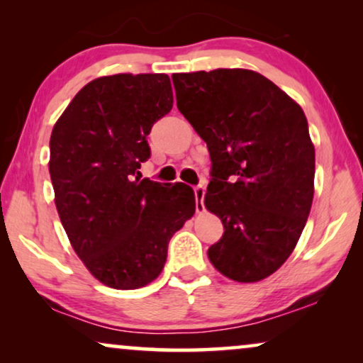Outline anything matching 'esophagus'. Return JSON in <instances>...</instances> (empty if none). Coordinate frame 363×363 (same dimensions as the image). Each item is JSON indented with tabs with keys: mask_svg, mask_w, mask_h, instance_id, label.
I'll return each mask as SVG.
<instances>
[{
	"mask_svg": "<svg viewBox=\"0 0 363 363\" xmlns=\"http://www.w3.org/2000/svg\"><path fill=\"white\" fill-rule=\"evenodd\" d=\"M193 191H195V200H196V211L201 213L205 210V206H203V201H205V186L203 185H196L193 186Z\"/></svg>",
	"mask_w": 363,
	"mask_h": 363,
	"instance_id": "34e87169",
	"label": "esophagus"
}]
</instances>
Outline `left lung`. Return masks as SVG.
<instances>
[{"label": "left lung", "instance_id": "1", "mask_svg": "<svg viewBox=\"0 0 363 363\" xmlns=\"http://www.w3.org/2000/svg\"><path fill=\"white\" fill-rule=\"evenodd\" d=\"M172 81L178 111L211 158L205 205L225 233L208 257L233 281L264 279L294 251L314 198L304 111L247 69L173 74Z\"/></svg>", "mask_w": 363, "mask_h": 363}]
</instances>
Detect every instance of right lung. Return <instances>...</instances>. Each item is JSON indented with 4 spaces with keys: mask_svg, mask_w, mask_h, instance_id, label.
Returning a JSON list of instances; mask_svg holds the SVG:
<instances>
[{
    "mask_svg": "<svg viewBox=\"0 0 363 363\" xmlns=\"http://www.w3.org/2000/svg\"><path fill=\"white\" fill-rule=\"evenodd\" d=\"M172 106L167 74H117L84 86L52 128L59 218L87 269L113 289L157 279L172 236L195 213L190 186L138 172L150 158L147 135Z\"/></svg>",
    "mask_w": 363,
    "mask_h": 363,
    "instance_id": "obj_1",
    "label": "right lung"
}]
</instances>
